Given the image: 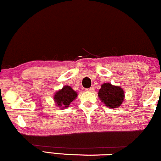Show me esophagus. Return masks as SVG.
<instances>
[{
	"mask_svg": "<svg viewBox=\"0 0 161 161\" xmlns=\"http://www.w3.org/2000/svg\"><path fill=\"white\" fill-rule=\"evenodd\" d=\"M87 91H88V92H94V91H95V89H94V87H90V88L87 89Z\"/></svg>",
	"mask_w": 161,
	"mask_h": 161,
	"instance_id": "esophagus-1",
	"label": "esophagus"
}]
</instances>
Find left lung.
<instances>
[{"instance_id":"1","label":"left lung","mask_w":161,"mask_h":161,"mask_svg":"<svg viewBox=\"0 0 161 161\" xmlns=\"http://www.w3.org/2000/svg\"><path fill=\"white\" fill-rule=\"evenodd\" d=\"M98 97L103 103L109 108H118L124 101V91L118 86L109 83H103L98 92Z\"/></svg>"}]
</instances>
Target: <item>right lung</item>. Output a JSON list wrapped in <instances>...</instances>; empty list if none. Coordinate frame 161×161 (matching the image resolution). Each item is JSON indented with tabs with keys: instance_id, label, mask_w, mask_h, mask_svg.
<instances>
[{
	"instance_id": "1",
	"label": "right lung",
	"mask_w": 161,
	"mask_h": 161,
	"mask_svg": "<svg viewBox=\"0 0 161 161\" xmlns=\"http://www.w3.org/2000/svg\"><path fill=\"white\" fill-rule=\"evenodd\" d=\"M78 97L77 92L69 86H64L60 90L54 95V100L58 107L67 108L70 103Z\"/></svg>"
}]
</instances>
